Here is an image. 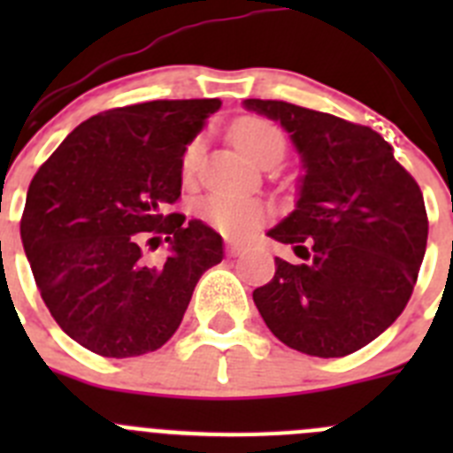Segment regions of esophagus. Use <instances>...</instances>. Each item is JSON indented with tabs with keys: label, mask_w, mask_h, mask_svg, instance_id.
I'll use <instances>...</instances> for the list:
<instances>
[{
	"label": "esophagus",
	"mask_w": 453,
	"mask_h": 453,
	"mask_svg": "<svg viewBox=\"0 0 453 453\" xmlns=\"http://www.w3.org/2000/svg\"><path fill=\"white\" fill-rule=\"evenodd\" d=\"M242 250H245V245H242L240 240H234V238L226 240V251H229V256H238Z\"/></svg>",
	"instance_id": "1"
}]
</instances>
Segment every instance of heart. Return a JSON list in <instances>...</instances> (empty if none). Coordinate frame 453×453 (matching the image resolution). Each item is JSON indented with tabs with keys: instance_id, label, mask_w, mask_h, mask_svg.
Instances as JSON below:
<instances>
[{
	"instance_id": "1",
	"label": "heart",
	"mask_w": 453,
	"mask_h": 453,
	"mask_svg": "<svg viewBox=\"0 0 453 453\" xmlns=\"http://www.w3.org/2000/svg\"><path fill=\"white\" fill-rule=\"evenodd\" d=\"M234 142L254 163H263L267 158H281L286 151V138L281 129L265 118L247 115L240 118L231 129ZM202 142L192 140L183 151V172L192 174L199 165ZM199 215L215 229L229 235H250L265 222L267 206L256 197L234 195V192H211L199 202Z\"/></svg>"
}]
</instances>
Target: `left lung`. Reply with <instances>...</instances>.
Listing matches in <instances>:
<instances>
[{
	"instance_id": "8db88e82",
	"label": "left lung",
	"mask_w": 453,
	"mask_h": 453,
	"mask_svg": "<svg viewBox=\"0 0 453 453\" xmlns=\"http://www.w3.org/2000/svg\"><path fill=\"white\" fill-rule=\"evenodd\" d=\"M242 106L281 124L303 170L295 211L267 235L308 263L276 256L272 281L254 290L256 308L290 349L354 354L411 299L429 235L422 190L370 127L272 99Z\"/></svg>"
}]
</instances>
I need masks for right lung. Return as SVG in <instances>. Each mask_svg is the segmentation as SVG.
<instances>
[{
  "label": "right lung",
  "instance_id": "add662e5",
  "mask_svg": "<svg viewBox=\"0 0 453 453\" xmlns=\"http://www.w3.org/2000/svg\"><path fill=\"white\" fill-rule=\"evenodd\" d=\"M219 99H158L92 115L35 172L19 235L40 297L79 345L106 358L161 349L192 290L224 258L222 235L167 206L183 151ZM168 242L163 264L142 245Z\"/></svg>",
  "mask_w": 453,
  "mask_h": 453
}]
</instances>
